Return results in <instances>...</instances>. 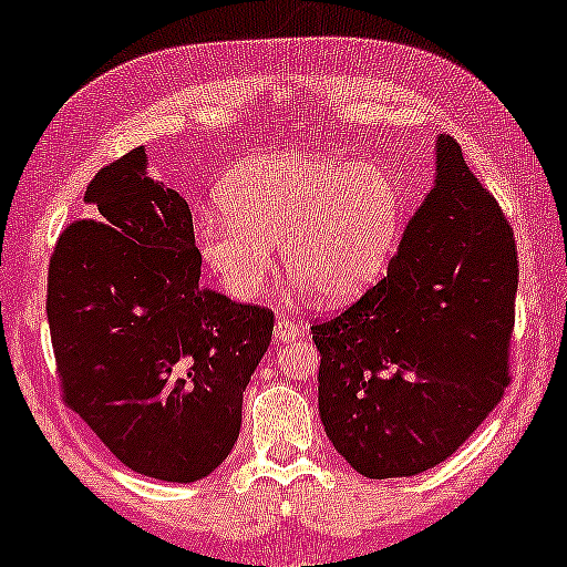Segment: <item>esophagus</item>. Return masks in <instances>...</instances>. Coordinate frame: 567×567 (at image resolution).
<instances>
[{
    "mask_svg": "<svg viewBox=\"0 0 567 567\" xmlns=\"http://www.w3.org/2000/svg\"><path fill=\"white\" fill-rule=\"evenodd\" d=\"M274 336H276L278 343H289V340H297V338L305 336V328H301V324H293L291 320H286V317H284V320L276 322Z\"/></svg>",
    "mask_w": 567,
    "mask_h": 567,
    "instance_id": "esophagus-1",
    "label": "esophagus"
}]
</instances>
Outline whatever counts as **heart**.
Returning a JSON list of instances; mask_svg holds the SVG:
<instances>
[{
  "instance_id": "1",
  "label": "heart",
  "mask_w": 567,
  "mask_h": 567,
  "mask_svg": "<svg viewBox=\"0 0 567 567\" xmlns=\"http://www.w3.org/2000/svg\"><path fill=\"white\" fill-rule=\"evenodd\" d=\"M224 214L196 224L204 260L235 297L260 291L278 245L286 274L320 299L361 291L392 250L400 188L374 162L268 154L245 162L219 193Z\"/></svg>"
}]
</instances>
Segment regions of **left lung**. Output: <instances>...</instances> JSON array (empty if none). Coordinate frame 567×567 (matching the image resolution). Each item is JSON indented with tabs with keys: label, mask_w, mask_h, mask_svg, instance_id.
Here are the masks:
<instances>
[{
	"label": "left lung",
	"mask_w": 567,
	"mask_h": 567,
	"mask_svg": "<svg viewBox=\"0 0 567 567\" xmlns=\"http://www.w3.org/2000/svg\"><path fill=\"white\" fill-rule=\"evenodd\" d=\"M436 173L382 281L312 322L324 433L371 480L436 467L511 382L514 229L449 134Z\"/></svg>",
	"instance_id": "8db88e82"
}]
</instances>
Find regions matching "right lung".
Returning a JSON list of instances; mask_svg holds the SVG:
<instances>
[{
  "label": "right lung",
  "instance_id": "right-lung-1",
  "mask_svg": "<svg viewBox=\"0 0 567 567\" xmlns=\"http://www.w3.org/2000/svg\"><path fill=\"white\" fill-rule=\"evenodd\" d=\"M144 167L136 146L92 177L87 216L53 247L45 312L66 405L128 470L196 483L235 446L274 309L200 289L190 208Z\"/></svg>",
  "mask_w": 567,
  "mask_h": 567
}]
</instances>
